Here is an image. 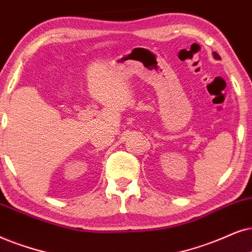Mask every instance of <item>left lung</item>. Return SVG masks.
I'll list each match as a JSON object with an SVG mask.
<instances>
[{
	"instance_id": "left-lung-1",
	"label": "left lung",
	"mask_w": 252,
	"mask_h": 252,
	"mask_svg": "<svg viewBox=\"0 0 252 252\" xmlns=\"http://www.w3.org/2000/svg\"><path fill=\"white\" fill-rule=\"evenodd\" d=\"M213 56H214V59H217V60H218V59H220V56H219V55H218V54H217L216 52H214V53H213Z\"/></svg>"
}]
</instances>
